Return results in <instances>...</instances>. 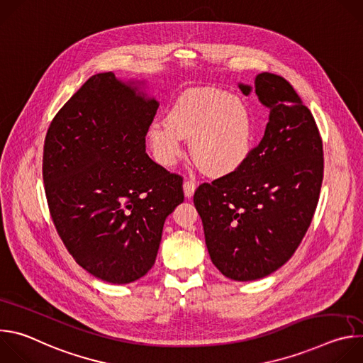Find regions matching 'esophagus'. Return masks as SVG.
<instances>
[{"mask_svg":"<svg viewBox=\"0 0 363 363\" xmlns=\"http://www.w3.org/2000/svg\"><path fill=\"white\" fill-rule=\"evenodd\" d=\"M196 189V184L194 181H185L184 182V194L186 198H191Z\"/></svg>","mask_w":363,"mask_h":363,"instance_id":"esophagus-1","label":"esophagus"}]
</instances>
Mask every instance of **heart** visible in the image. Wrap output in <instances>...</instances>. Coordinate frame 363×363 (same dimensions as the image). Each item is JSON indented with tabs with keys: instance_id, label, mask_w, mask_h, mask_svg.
I'll return each mask as SVG.
<instances>
[{
	"instance_id": "1",
	"label": "heart",
	"mask_w": 363,
	"mask_h": 363,
	"mask_svg": "<svg viewBox=\"0 0 363 363\" xmlns=\"http://www.w3.org/2000/svg\"><path fill=\"white\" fill-rule=\"evenodd\" d=\"M184 139H191V155L208 175L235 172L248 158L254 139V119L247 101L217 87L184 91L165 121L153 122L147 142L155 160L174 167L184 153Z\"/></svg>"
}]
</instances>
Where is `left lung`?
I'll list each match as a JSON object with an SVG mask.
<instances>
[{"label":"left lung","instance_id":"8db88e82","mask_svg":"<svg viewBox=\"0 0 363 363\" xmlns=\"http://www.w3.org/2000/svg\"><path fill=\"white\" fill-rule=\"evenodd\" d=\"M270 111L262 142L233 174L202 184L194 205L213 264L228 279L252 281L280 269L301 242L319 201L323 146L313 115L291 84L258 73L254 86Z\"/></svg>","mask_w":363,"mask_h":363}]
</instances>
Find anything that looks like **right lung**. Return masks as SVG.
I'll list each match as a JSON object with an SVG mask.
<instances>
[{
	"mask_svg": "<svg viewBox=\"0 0 363 363\" xmlns=\"http://www.w3.org/2000/svg\"><path fill=\"white\" fill-rule=\"evenodd\" d=\"M146 80L91 76L51 122L43 179L66 248L112 284L155 264L167 217L184 201L182 178L155 164L145 136L160 108Z\"/></svg>",
	"mask_w": 363,
	"mask_h": 363,
	"instance_id": "obj_1",
	"label": "right lung"
}]
</instances>
